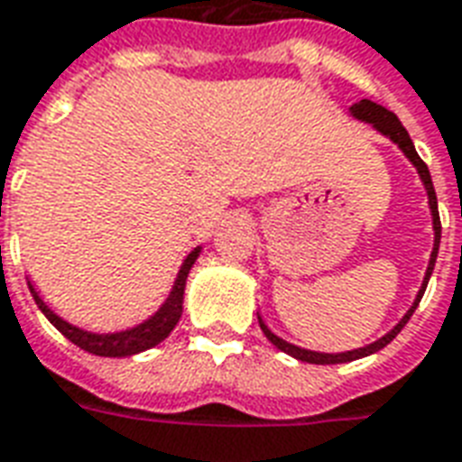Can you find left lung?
<instances>
[{"mask_svg": "<svg viewBox=\"0 0 462 462\" xmlns=\"http://www.w3.org/2000/svg\"><path fill=\"white\" fill-rule=\"evenodd\" d=\"M350 112H353V117L362 119V122H370L377 132H382L384 136H389L392 142H394L402 152L406 153V159L416 166V171H419V176H421L423 186H426V193H429V205H431V215H433V232H436V240H433V252H431V262H429V269H426V279H423L421 283V291H419V296H416V300H413V306L409 309V313H406L399 323H396L392 330H389L387 336L379 337L377 343L367 345V347H360V350H350V353H340V355H326V353H313V350H303V347H296V345L286 343V340H282L279 336H274L269 328L264 326V320L259 318V326H262V333L266 336V340L272 345H276L282 353L291 355V357H296V360L300 362H310V365H340V362H353V360H360V357H367V355L377 353V350H382V347H387L392 340H394L399 333H402V328L409 323V318H411V313L416 310V306H419V300H421L423 291H426V286H429V279H431V272H433V264H436V257H439V245H440V217H439V200H436V190H433V180H431V173H429V166L423 163V159L416 153V149H413V142L411 136H409V132L404 129V125L399 122V117H396L394 112H389L387 107H382V105H377V102L372 100H360L355 102L353 107H350Z\"/></svg>", "mask_w": 462, "mask_h": 462, "instance_id": "left-lung-1", "label": "left lung"}]
</instances>
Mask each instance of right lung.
I'll return each instance as SVG.
<instances>
[{"label":"right lung","mask_w":462,"mask_h":462,"mask_svg":"<svg viewBox=\"0 0 462 462\" xmlns=\"http://www.w3.org/2000/svg\"><path fill=\"white\" fill-rule=\"evenodd\" d=\"M198 252H200V247L193 249L186 257V262L180 266L179 279L173 283V291H171V296L166 299V303H163L162 309L156 310L146 323L132 328V330H122V333L97 336V333H88V330H80V328L70 326V323H66L63 318H58L56 313L41 300V296L33 291L31 283L29 289L31 293H33V300H36V306L41 309V313L49 318L51 323H53L70 343L78 345L80 350L100 355V357H129V355L144 353V350H149L153 345H159L163 337L169 336L171 330L176 328V323H179L180 318V310H183V291H186L188 272H190V266H193V262L198 259Z\"/></svg>","instance_id":"add662e5"}]
</instances>
